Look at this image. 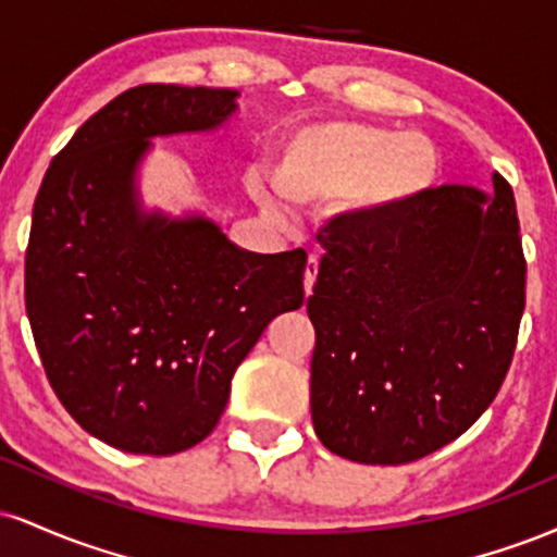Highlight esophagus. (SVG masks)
Masks as SVG:
<instances>
[{
	"label": "esophagus",
	"mask_w": 557,
	"mask_h": 557,
	"mask_svg": "<svg viewBox=\"0 0 557 557\" xmlns=\"http://www.w3.org/2000/svg\"><path fill=\"white\" fill-rule=\"evenodd\" d=\"M317 274H319V257H317V253H311L309 261H306V272H304V290H306V296H309L311 287H314Z\"/></svg>",
	"instance_id": "34e87169"
}]
</instances>
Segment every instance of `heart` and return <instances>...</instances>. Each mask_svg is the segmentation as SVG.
Segmentation results:
<instances>
[{"label": "heart", "mask_w": 557, "mask_h": 557, "mask_svg": "<svg viewBox=\"0 0 557 557\" xmlns=\"http://www.w3.org/2000/svg\"><path fill=\"white\" fill-rule=\"evenodd\" d=\"M434 175L437 149L430 138L363 123L300 127L272 164L274 190L285 201H327L348 190L345 207L361 220L406 207Z\"/></svg>", "instance_id": "obj_1"}]
</instances>
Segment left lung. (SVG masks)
I'll list each match as a JSON object with an SVG mask.
<instances>
[{"label": "left lung", "mask_w": 557, "mask_h": 557, "mask_svg": "<svg viewBox=\"0 0 557 557\" xmlns=\"http://www.w3.org/2000/svg\"><path fill=\"white\" fill-rule=\"evenodd\" d=\"M311 421L335 456L398 466L453 443L487 411L523 314L510 185L421 190L395 212L343 216L322 238Z\"/></svg>", "instance_id": "left-lung-1"}]
</instances>
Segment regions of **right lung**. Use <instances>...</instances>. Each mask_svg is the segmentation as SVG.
I'll return each mask as SVG.
<instances>
[{
    "instance_id": "1",
    "label": "right lung",
    "mask_w": 557,
    "mask_h": 557,
    "mask_svg": "<svg viewBox=\"0 0 557 557\" xmlns=\"http://www.w3.org/2000/svg\"><path fill=\"white\" fill-rule=\"evenodd\" d=\"M238 96L131 88L75 131L38 188L25 253L38 356L70 417L117 450L201 443L267 324L304 304V248L246 251L198 209L140 196L154 138L222 131Z\"/></svg>"
}]
</instances>
